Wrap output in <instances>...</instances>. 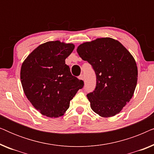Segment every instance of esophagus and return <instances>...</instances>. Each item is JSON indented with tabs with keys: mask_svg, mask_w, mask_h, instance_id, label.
Instances as JSON below:
<instances>
[{
	"mask_svg": "<svg viewBox=\"0 0 154 154\" xmlns=\"http://www.w3.org/2000/svg\"><path fill=\"white\" fill-rule=\"evenodd\" d=\"M79 79L82 80V81H84V75H81L79 76Z\"/></svg>",
	"mask_w": 154,
	"mask_h": 154,
	"instance_id": "34e87169",
	"label": "esophagus"
}]
</instances>
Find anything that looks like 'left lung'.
<instances>
[{
    "label": "left lung",
    "instance_id": "8db88e82",
    "mask_svg": "<svg viewBox=\"0 0 154 154\" xmlns=\"http://www.w3.org/2000/svg\"><path fill=\"white\" fill-rule=\"evenodd\" d=\"M77 52L92 65L96 73L95 90L87 94L92 111L101 117L114 116L134 94L138 71L133 56L111 38L82 43Z\"/></svg>",
    "mask_w": 154,
    "mask_h": 154
}]
</instances>
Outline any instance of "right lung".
<instances>
[{"mask_svg": "<svg viewBox=\"0 0 154 154\" xmlns=\"http://www.w3.org/2000/svg\"><path fill=\"white\" fill-rule=\"evenodd\" d=\"M75 45L48 41L33 50L23 62L20 79L25 95L42 115L63 116L83 81L71 75L65 60Z\"/></svg>", "mask_w": 154, "mask_h": 154, "instance_id": "right-lung-1", "label": "right lung"}]
</instances>
